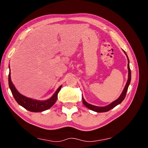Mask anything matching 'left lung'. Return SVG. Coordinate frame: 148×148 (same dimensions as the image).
<instances>
[{"label":"left lung","mask_w":148,"mask_h":148,"mask_svg":"<svg viewBox=\"0 0 148 148\" xmlns=\"http://www.w3.org/2000/svg\"><path fill=\"white\" fill-rule=\"evenodd\" d=\"M125 53L126 54L125 52ZM126 56H127V54H126ZM127 59H128V57H127ZM128 61H129V63H128V70H129L128 80H127V84H126V85H125V87L123 89V91L121 95H120V97H119V98L117 100H116L114 102H112L110 104L108 105V106H106L99 107V106H93V105L87 103V102L85 101L84 99L83 98V97H82V101H83V103L85 106H86L87 108H89L90 110H92V111H95L97 112H106L109 111V110H110L112 108H114L115 106H116L117 105L119 104L123 101L124 99L125 98V96H126L127 91V90H128V87H129V86L130 84V82H131V69H130V67H129V59H128Z\"/></svg>","instance_id":"1"}]
</instances>
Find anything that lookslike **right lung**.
Returning <instances> with one entry per match:
<instances>
[{"label":"right lung","instance_id":"right-lung-1","mask_svg":"<svg viewBox=\"0 0 148 148\" xmlns=\"http://www.w3.org/2000/svg\"><path fill=\"white\" fill-rule=\"evenodd\" d=\"M8 82H9V87L10 88L12 93L13 95L15 100L19 105L25 108L26 110H29L30 112H40L44 111L51 108L53 105L56 103L57 99V95H58L60 89L61 88V86H60L56 92H55L54 95L51 98L49 99L47 101H36L30 98L23 96L21 94L17 91L16 87H14V84H12L10 78V72L9 73L8 76Z\"/></svg>","mask_w":148,"mask_h":148}]
</instances>
